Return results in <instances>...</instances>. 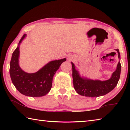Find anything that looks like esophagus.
Segmentation results:
<instances>
[{
  "label": "esophagus",
  "instance_id": "esophagus-1",
  "mask_svg": "<svg viewBox=\"0 0 130 130\" xmlns=\"http://www.w3.org/2000/svg\"><path fill=\"white\" fill-rule=\"evenodd\" d=\"M69 60H74V57H69Z\"/></svg>",
  "mask_w": 130,
  "mask_h": 130
}]
</instances>
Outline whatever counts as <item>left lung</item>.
<instances>
[{"label":"left lung","mask_w":130,"mask_h":130,"mask_svg":"<svg viewBox=\"0 0 130 130\" xmlns=\"http://www.w3.org/2000/svg\"><path fill=\"white\" fill-rule=\"evenodd\" d=\"M118 53V58L120 60V54L118 49H115ZM72 65V77L74 88L77 93L81 96L97 98L111 92L117 85L120 78L121 64L120 60L116 67V69L112 74L109 79L105 81L92 80L85 77L81 76L78 70L76 69L75 65L71 62Z\"/></svg>","instance_id":"left-lung-1"}]
</instances>
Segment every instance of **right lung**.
Instances as JSON below:
<instances>
[{
	"mask_svg": "<svg viewBox=\"0 0 130 130\" xmlns=\"http://www.w3.org/2000/svg\"><path fill=\"white\" fill-rule=\"evenodd\" d=\"M26 36L27 34L23 35L12 53L10 63L11 79L15 87L22 94L30 97L43 96L50 91L54 75L61 63L67 59L50 61L35 73H29L23 71L19 63V46Z\"/></svg>",
	"mask_w": 130,
	"mask_h": 130,
	"instance_id": "add662e5",
	"label": "right lung"
}]
</instances>
